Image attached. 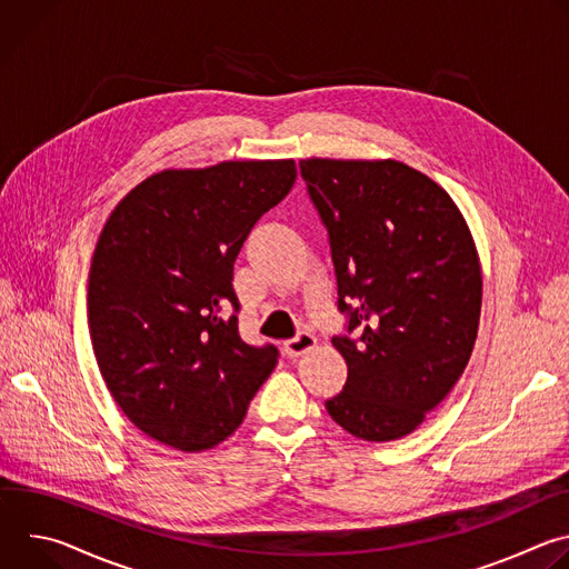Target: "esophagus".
<instances>
[{"mask_svg": "<svg viewBox=\"0 0 569 569\" xmlns=\"http://www.w3.org/2000/svg\"><path fill=\"white\" fill-rule=\"evenodd\" d=\"M315 345H317V338H315L312 333H308V331H301V333H297L295 338H290V340L283 342V351H286V356L297 358V356H303V353H308L310 349H315Z\"/></svg>", "mask_w": 569, "mask_h": 569, "instance_id": "1", "label": "esophagus"}]
</instances>
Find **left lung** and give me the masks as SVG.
<instances>
[{"mask_svg": "<svg viewBox=\"0 0 569 569\" xmlns=\"http://www.w3.org/2000/svg\"><path fill=\"white\" fill-rule=\"evenodd\" d=\"M329 231L349 367L327 412L349 435L415 432L463 373L479 327L481 268L452 198L396 159H301ZM353 332L357 338L351 339Z\"/></svg>", "mask_w": 569, "mask_h": 569, "instance_id": "8db88e82", "label": "left lung"}]
</instances>
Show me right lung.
Returning a JSON list of instances; mask_svg holds the SVG:
<instances>
[{"mask_svg": "<svg viewBox=\"0 0 569 569\" xmlns=\"http://www.w3.org/2000/svg\"><path fill=\"white\" fill-rule=\"evenodd\" d=\"M297 180L292 159L161 171L110 213L92 257L88 321L123 415L182 452L224 441L277 367L238 336L233 261Z\"/></svg>", "mask_w": 569, "mask_h": 569, "instance_id": "right-lung-1", "label": "right lung"}]
</instances>
